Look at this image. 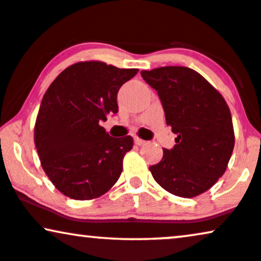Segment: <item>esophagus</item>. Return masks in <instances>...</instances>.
<instances>
[{
	"label": "esophagus",
	"instance_id": "1",
	"mask_svg": "<svg viewBox=\"0 0 261 261\" xmlns=\"http://www.w3.org/2000/svg\"><path fill=\"white\" fill-rule=\"evenodd\" d=\"M135 143H136L137 146H143V144H146L147 142L143 141V140H141L140 137H135Z\"/></svg>",
	"mask_w": 261,
	"mask_h": 261
}]
</instances>
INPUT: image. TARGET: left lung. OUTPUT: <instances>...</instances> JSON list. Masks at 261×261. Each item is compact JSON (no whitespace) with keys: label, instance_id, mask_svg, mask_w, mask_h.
<instances>
[{"label":"left lung","instance_id":"obj_1","mask_svg":"<svg viewBox=\"0 0 261 261\" xmlns=\"http://www.w3.org/2000/svg\"><path fill=\"white\" fill-rule=\"evenodd\" d=\"M163 103L166 124L177 135L172 149L149 167L155 182L180 197H195L225 172L235 146L231 113L216 88L196 71L166 66L142 71Z\"/></svg>","mask_w":261,"mask_h":261}]
</instances>
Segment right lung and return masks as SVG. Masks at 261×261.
Returning <instances> with one entry per match:
<instances>
[{
    "label": "right lung",
    "instance_id": "obj_1",
    "mask_svg": "<svg viewBox=\"0 0 261 261\" xmlns=\"http://www.w3.org/2000/svg\"><path fill=\"white\" fill-rule=\"evenodd\" d=\"M137 68L81 61L65 68L49 85L35 124L39 161L65 196L92 200L119 179L131 136H110L100 121L118 112L117 94Z\"/></svg>",
    "mask_w": 261,
    "mask_h": 261
}]
</instances>
